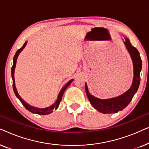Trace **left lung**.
<instances>
[{
  "label": "left lung",
  "mask_w": 149,
  "mask_h": 149,
  "mask_svg": "<svg viewBox=\"0 0 149 149\" xmlns=\"http://www.w3.org/2000/svg\"><path fill=\"white\" fill-rule=\"evenodd\" d=\"M124 43L126 45L130 56L132 57L134 64V79L132 87L127 92L119 97L111 99L101 100L91 95L88 91L87 85L85 83V88L87 95L91 104L102 113H116L122 111L130 103L134 95L137 91L140 82V71L142 69V60L137 49L130 43V40L125 38Z\"/></svg>",
  "instance_id": "left-lung-1"
}]
</instances>
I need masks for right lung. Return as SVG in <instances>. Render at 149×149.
<instances>
[{"instance_id":"obj_1","label":"right lung","mask_w":149,"mask_h":149,"mask_svg":"<svg viewBox=\"0 0 149 149\" xmlns=\"http://www.w3.org/2000/svg\"><path fill=\"white\" fill-rule=\"evenodd\" d=\"M26 45V42L24 44V45L22 46L21 48L19 49L17 51V52L15 53V56H14V58H13V66H12V68H11V77H12V79H13V89L14 93H15V94L16 96H17V98L19 100L20 102H21L22 104L24 106V107H25L26 109L28 110V111H29L30 112H31V113H32L38 114V115H48V114L52 113L53 110H54V109H58V106H59V104H60L61 100H62L63 93H64V92L65 91V90H66V89L67 88V87H68L69 85H70V83L72 82L73 79H72V80H70V81H69L65 85L64 87H63V88L61 89L60 92L59 93L58 96V99H57V100L56 101V102H55L53 105L51 106V107H47V108H45V109H38V108L33 107H32V106H30V105L28 104V103H26V102L24 101V100L22 99V97L19 96V95L18 94L17 89H16V87H15V79H14V71H15V65H16V61H17V57H18V56H19V53L22 52V49H23L24 47H25Z\"/></svg>"}]
</instances>
